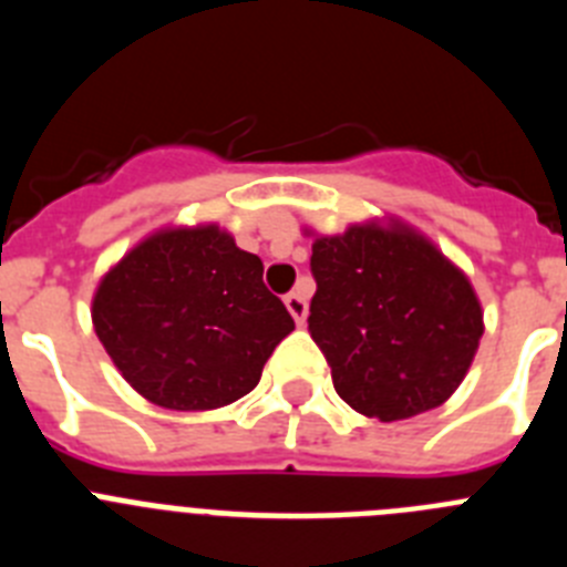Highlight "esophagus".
Masks as SVG:
<instances>
[{
	"mask_svg": "<svg viewBox=\"0 0 567 567\" xmlns=\"http://www.w3.org/2000/svg\"><path fill=\"white\" fill-rule=\"evenodd\" d=\"M284 303H287V309H289V315L295 318V323H298V327H303V320H307V312H309L307 295L300 292V289H295V292H289L287 298H284Z\"/></svg>",
	"mask_w": 567,
	"mask_h": 567,
	"instance_id": "esophagus-1",
	"label": "esophagus"
}]
</instances>
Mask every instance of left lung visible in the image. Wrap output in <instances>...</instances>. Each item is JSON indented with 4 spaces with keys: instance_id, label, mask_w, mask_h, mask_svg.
<instances>
[{
    "instance_id": "1",
    "label": "left lung",
    "mask_w": 567,
    "mask_h": 567,
    "mask_svg": "<svg viewBox=\"0 0 567 567\" xmlns=\"http://www.w3.org/2000/svg\"><path fill=\"white\" fill-rule=\"evenodd\" d=\"M312 275L309 332L354 412L394 423L457 392L483 338V307L468 275L423 233L372 218L315 235Z\"/></svg>"
}]
</instances>
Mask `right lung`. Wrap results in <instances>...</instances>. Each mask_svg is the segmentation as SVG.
<instances>
[{
	"mask_svg": "<svg viewBox=\"0 0 567 567\" xmlns=\"http://www.w3.org/2000/svg\"><path fill=\"white\" fill-rule=\"evenodd\" d=\"M104 352L150 403L209 412L258 385L275 346L295 329L264 287L258 255L218 224L164 227L138 240L93 295Z\"/></svg>",
	"mask_w": 567,
	"mask_h": 567,
	"instance_id": "right-lung-1",
	"label": "right lung"
}]
</instances>
